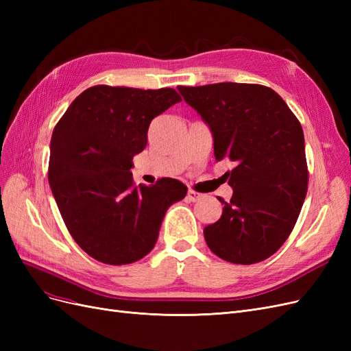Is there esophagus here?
<instances>
[{
	"mask_svg": "<svg viewBox=\"0 0 351 351\" xmlns=\"http://www.w3.org/2000/svg\"><path fill=\"white\" fill-rule=\"evenodd\" d=\"M202 197H204V195L195 192V190H189V192H187V200H190V202H197Z\"/></svg>",
	"mask_w": 351,
	"mask_h": 351,
	"instance_id": "esophagus-1",
	"label": "esophagus"
}]
</instances>
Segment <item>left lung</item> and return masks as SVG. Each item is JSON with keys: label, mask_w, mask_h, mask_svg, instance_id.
Returning a JSON list of instances; mask_svg holds the SVG:
<instances>
[{"label": "left lung", "mask_w": 351, "mask_h": 351, "mask_svg": "<svg viewBox=\"0 0 351 351\" xmlns=\"http://www.w3.org/2000/svg\"><path fill=\"white\" fill-rule=\"evenodd\" d=\"M212 132L217 161L236 164L226 173L232 196L218 197L221 218L205 227L208 247L231 263H258L289 239L307 193L300 121L271 88L252 83L178 86Z\"/></svg>", "instance_id": "obj_1"}]
</instances>
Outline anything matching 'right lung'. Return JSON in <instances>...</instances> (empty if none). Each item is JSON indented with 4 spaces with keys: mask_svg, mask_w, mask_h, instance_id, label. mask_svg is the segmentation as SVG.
Instances as JSON below:
<instances>
[{
    "mask_svg": "<svg viewBox=\"0 0 351 351\" xmlns=\"http://www.w3.org/2000/svg\"><path fill=\"white\" fill-rule=\"evenodd\" d=\"M180 101L169 88L98 84L82 92L57 123L48 182L71 237L93 259H142L155 246L167 209L184 199L187 187L176 178L134 186L130 173L151 121Z\"/></svg>",
    "mask_w": 351,
    "mask_h": 351,
    "instance_id": "right-lung-1",
    "label": "right lung"
}]
</instances>
